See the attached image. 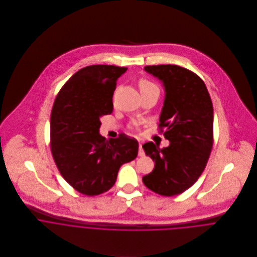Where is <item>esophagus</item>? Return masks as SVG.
Segmentation results:
<instances>
[{
    "mask_svg": "<svg viewBox=\"0 0 257 257\" xmlns=\"http://www.w3.org/2000/svg\"><path fill=\"white\" fill-rule=\"evenodd\" d=\"M139 155H140V156H145V150H144V148H143L142 144H140V147H139Z\"/></svg>",
    "mask_w": 257,
    "mask_h": 257,
    "instance_id": "esophagus-1",
    "label": "esophagus"
}]
</instances>
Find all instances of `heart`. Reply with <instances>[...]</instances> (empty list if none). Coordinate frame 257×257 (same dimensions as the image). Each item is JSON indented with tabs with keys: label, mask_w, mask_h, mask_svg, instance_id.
Returning a JSON list of instances; mask_svg holds the SVG:
<instances>
[{
	"label": "heart",
	"mask_w": 257,
	"mask_h": 257,
	"mask_svg": "<svg viewBox=\"0 0 257 257\" xmlns=\"http://www.w3.org/2000/svg\"><path fill=\"white\" fill-rule=\"evenodd\" d=\"M140 88H141V91H142V92H143V91H147V90H149V89H157V90H158V88H157L153 83L147 81L146 79L141 80V82H140Z\"/></svg>",
	"instance_id": "1"
}]
</instances>
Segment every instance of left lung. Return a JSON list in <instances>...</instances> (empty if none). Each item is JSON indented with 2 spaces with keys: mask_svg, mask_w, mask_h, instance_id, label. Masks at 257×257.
<instances>
[{
  "mask_svg": "<svg viewBox=\"0 0 257 257\" xmlns=\"http://www.w3.org/2000/svg\"><path fill=\"white\" fill-rule=\"evenodd\" d=\"M161 81L165 98L159 126L166 127L170 142L162 149L153 143L143 147L154 162L143 181L151 191L166 197L183 193L203 173L213 147L214 110L204 81L177 65L146 66Z\"/></svg>",
  "mask_w": 257,
  "mask_h": 257,
  "instance_id": "left-lung-1",
  "label": "left lung"
}]
</instances>
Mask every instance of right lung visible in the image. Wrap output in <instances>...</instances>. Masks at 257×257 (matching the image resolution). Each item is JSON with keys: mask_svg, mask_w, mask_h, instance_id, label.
Returning <instances> with one entry per match:
<instances>
[{"mask_svg": "<svg viewBox=\"0 0 257 257\" xmlns=\"http://www.w3.org/2000/svg\"><path fill=\"white\" fill-rule=\"evenodd\" d=\"M126 70L113 65L84 67L64 84L53 104V159L65 181L87 196L110 190L119 167L138 156L136 139L122 134L106 140L99 134L101 117L113 109L116 80Z\"/></svg>", "mask_w": 257, "mask_h": 257, "instance_id": "right-lung-1", "label": "right lung"}]
</instances>
